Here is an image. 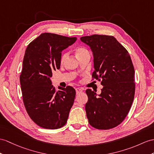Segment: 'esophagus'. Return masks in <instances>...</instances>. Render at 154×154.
Instances as JSON below:
<instances>
[{
    "label": "esophagus",
    "instance_id": "34e87169",
    "mask_svg": "<svg viewBox=\"0 0 154 154\" xmlns=\"http://www.w3.org/2000/svg\"><path fill=\"white\" fill-rule=\"evenodd\" d=\"M76 94H79L80 93L82 92V89L80 88H76Z\"/></svg>",
    "mask_w": 154,
    "mask_h": 154
}]
</instances>
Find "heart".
<instances>
[{
	"label": "heart",
	"mask_w": 154,
	"mask_h": 154,
	"mask_svg": "<svg viewBox=\"0 0 154 154\" xmlns=\"http://www.w3.org/2000/svg\"><path fill=\"white\" fill-rule=\"evenodd\" d=\"M89 54V51H88L87 49L84 48V47H78L76 48V55L78 58H79L81 57V56L85 55V54ZM68 56H69L68 53H63L61 55V63L64 62L67 59V57H68Z\"/></svg>",
	"instance_id": "1"
}]
</instances>
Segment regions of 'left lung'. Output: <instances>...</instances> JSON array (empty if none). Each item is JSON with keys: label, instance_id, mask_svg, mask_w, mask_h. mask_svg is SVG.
<instances>
[{"label": "left lung", "instance_id": "1", "mask_svg": "<svg viewBox=\"0 0 154 154\" xmlns=\"http://www.w3.org/2000/svg\"><path fill=\"white\" fill-rule=\"evenodd\" d=\"M80 40L93 52L95 70L92 78L103 85L98 96L91 89L85 91L88 122L98 129H112L124 120L133 102L135 84L132 61L127 50L113 36L93 35Z\"/></svg>", "mask_w": 154, "mask_h": 154}]
</instances>
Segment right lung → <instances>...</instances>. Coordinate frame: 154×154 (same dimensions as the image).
<instances>
[{"label": "right lung", "mask_w": 154, "mask_h": 154, "mask_svg": "<svg viewBox=\"0 0 154 154\" xmlns=\"http://www.w3.org/2000/svg\"><path fill=\"white\" fill-rule=\"evenodd\" d=\"M76 39L44 32L25 50L20 74L22 97L29 117L42 128L59 129L67 122L76 91L69 85L57 91L51 78L54 70L60 69L61 51Z\"/></svg>", "instance_id": "1"}]
</instances>
